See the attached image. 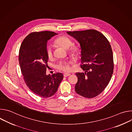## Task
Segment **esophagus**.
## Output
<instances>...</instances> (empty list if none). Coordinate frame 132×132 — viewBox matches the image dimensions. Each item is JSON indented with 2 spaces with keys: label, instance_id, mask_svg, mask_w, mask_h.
<instances>
[{
  "label": "esophagus",
  "instance_id": "34e87169",
  "mask_svg": "<svg viewBox=\"0 0 132 132\" xmlns=\"http://www.w3.org/2000/svg\"><path fill=\"white\" fill-rule=\"evenodd\" d=\"M63 75H64V77H67V76H70V73H64Z\"/></svg>",
  "mask_w": 132,
  "mask_h": 132
}]
</instances>
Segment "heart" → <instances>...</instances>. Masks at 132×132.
<instances>
[{"label":"heart","mask_w":132,"mask_h":132,"mask_svg":"<svg viewBox=\"0 0 132 132\" xmlns=\"http://www.w3.org/2000/svg\"><path fill=\"white\" fill-rule=\"evenodd\" d=\"M55 44L57 46L67 49L68 53L73 57H77L80 53V47L75 44H72L71 39L66 35H60L55 40ZM46 55L49 60H52L54 58V51L51 46H48L46 48ZM72 64L71 61L61 62L57 66L58 70L70 72L71 70L70 65Z\"/></svg>","instance_id":"obj_1"}]
</instances>
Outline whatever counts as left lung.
I'll use <instances>...</instances> for the list:
<instances>
[{"mask_svg":"<svg viewBox=\"0 0 132 132\" xmlns=\"http://www.w3.org/2000/svg\"><path fill=\"white\" fill-rule=\"evenodd\" d=\"M67 33L76 39L81 49V68L77 72L75 91L87 98L98 96L109 84L113 72L114 62L111 45L106 37L93 29Z\"/></svg>","mask_w":132,"mask_h":132,"instance_id":"obj_1","label":"left lung"}]
</instances>
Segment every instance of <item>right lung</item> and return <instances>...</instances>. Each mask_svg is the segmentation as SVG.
Listing matches in <instances>:
<instances>
[{"label":"right lung","mask_w":132,"mask_h":132,"mask_svg":"<svg viewBox=\"0 0 132 132\" xmlns=\"http://www.w3.org/2000/svg\"><path fill=\"white\" fill-rule=\"evenodd\" d=\"M56 34L47 31L32 32L23 41L19 53V62L26 85L35 95L43 98L53 96L63 79L60 72L46 75L48 68L46 43Z\"/></svg>","instance_id":"1"}]
</instances>
